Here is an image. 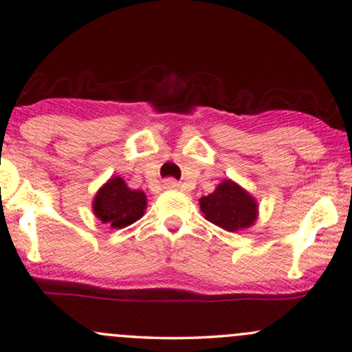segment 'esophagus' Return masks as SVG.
Instances as JSON below:
<instances>
[{
  "label": "esophagus",
  "mask_w": 352,
  "mask_h": 352,
  "mask_svg": "<svg viewBox=\"0 0 352 352\" xmlns=\"http://www.w3.org/2000/svg\"><path fill=\"white\" fill-rule=\"evenodd\" d=\"M165 188H177L179 187V182H177L176 179H173V177H168V179H165Z\"/></svg>",
  "instance_id": "1"
}]
</instances>
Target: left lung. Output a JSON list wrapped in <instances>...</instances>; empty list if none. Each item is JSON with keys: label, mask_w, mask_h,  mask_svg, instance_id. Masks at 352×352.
I'll return each mask as SVG.
<instances>
[{"label": "left lung", "mask_w": 352, "mask_h": 352, "mask_svg": "<svg viewBox=\"0 0 352 352\" xmlns=\"http://www.w3.org/2000/svg\"><path fill=\"white\" fill-rule=\"evenodd\" d=\"M200 210L206 221L227 232L249 228L258 214L256 198L230 179L221 182L210 195L201 197Z\"/></svg>", "instance_id": "left-lung-1"}]
</instances>
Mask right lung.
Returning a JSON list of instances; mask_svg holds the SVG:
<instances>
[{
  "label": "right lung",
  "instance_id": "right-lung-1",
  "mask_svg": "<svg viewBox=\"0 0 352 352\" xmlns=\"http://www.w3.org/2000/svg\"><path fill=\"white\" fill-rule=\"evenodd\" d=\"M146 205L144 192L133 190L122 177L114 176L96 192L94 212L103 223H109L113 228H124L142 217Z\"/></svg>",
  "mask_w": 352,
  "mask_h": 352
}]
</instances>
